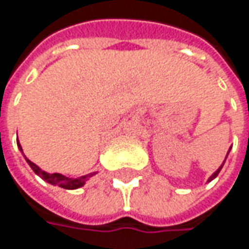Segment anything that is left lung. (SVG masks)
<instances>
[{
  "label": "left lung",
  "mask_w": 249,
  "mask_h": 249,
  "mask_svg": "<svg viewBox=\"0 0 249 249\" xmlns=\"http://www.w3.org/2000/svg\"><path fill=\"white\" fill-rule=\"evenodd\" d=\"M229 153H230V150H229ZM229 153H227V156H229ZM226 158H227V157H226ZM224 162H226V160H224ZM224 162H223V164H221V167L218 168L217 171H216V172H214V174H213V175H212V177H210V178H209V180L214 179V178H216V177H217V175H218V172H220V171H221V168H223V165H224Z\"/></svg>",
  "instance_id": "1"
}]
</instances>
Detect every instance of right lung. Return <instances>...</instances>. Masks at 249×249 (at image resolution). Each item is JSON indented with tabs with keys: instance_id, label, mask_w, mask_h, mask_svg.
<instances>
[{
	"instance_id": "obj_1",
	"label": "right lung",
	"mask_w": 249,
	"mask_h": 249,
	"mask_svg": "<svg viewBox=\"0 0 249 249\" xmlns=\"http://www.w3.org/2000/svg\"><path fill=\"white\" fill-rule=\"evenodd\" d=\"M18 147L19 150L22 151L20 144H19ZM26 161H28V164L31 165L32 169L35 171V174L39 175L42 179L47 180V182L52 183V185H57V186H60V188H64V189H77V188H81L82 185L85 183V180L93 175V174H88V175H84V177H80V178H67V177L61 175V174H47V172L42 171L36 164H33L32 161H29L28 158H26Z\"/></svg>"
}]
</instances>
